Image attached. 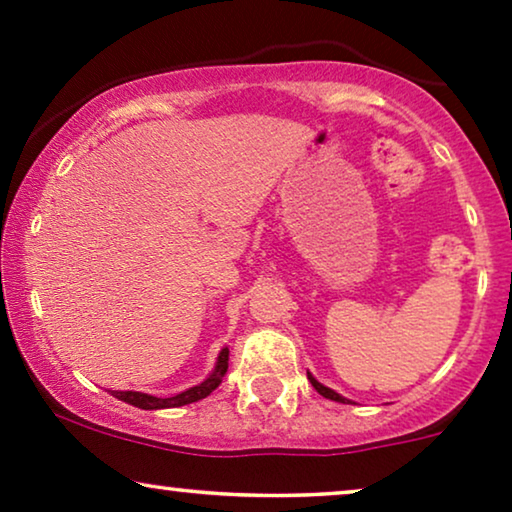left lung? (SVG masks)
Here are the masks:
<instances>
[{
  "instance_id": "left-lung-1",
  "label": "left lung",
  "mask_w": 512,
  "mask_h": 512,
  "mask_svg": "<svg viewBox=\"0 0 512 512\" xmlns=\"http://www.w3.org/2000/svg\"><path fill=\"white\" fill-rule=\"evenodd\" d=\"M307 380H310V382H312V387H314V389H317V391H319V394H321V396H324V398H331V401H338V403H352V401H349V398H345V396H340V394H338V391H333V389H328V387H324V384H321V382L317 380V377H314L312 373H307Z\"/></svg>"
}]
</instances>
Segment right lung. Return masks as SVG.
Instances as JSON below:
<instances>
[{"mask_svg": "<svg viewBox=\"0 0 512 512\" xmlns=\"http://www.w3.org/2000/svg\"><path fill=\"white\" fill-rule=\"evenodd\" d=\"M228 354H230L228 347H223L221 352H219V356H216V363H214L212 373H209L200 384H195V387L181 391V394H177V396L158 398V396H151V394H142V391H111V396H116L118 401L130 403V405H135V408H142V410L181 408V405L202 401V398H207L216 387H219L221 380H223V375H226V370H228Z\"/></svg>", "mask_w": 512, "mask_h": 512, "instance_id": "1", "label": "right lung"}]
</instances>
